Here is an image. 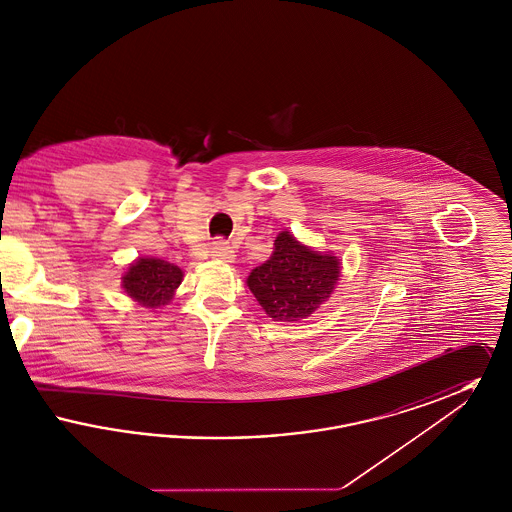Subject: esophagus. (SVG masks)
Wrapping results in <instances>:
<instances>
[{
  "instance_id": "1",
  "label": "esophagus",
  "mask_w": 512,
  "mask_h": 512,
  "mask_svg": "<svg viewBox=\"0 0 512 512\" xmlns=\"http://www.w3.org/2000/svg\"><path fill=\"white\" fill-rule=\"evenodd\" d=\"M211 255L215 257V259H220V261H232L234 259V249L230 247L228 242H224V240H215L213 244H211Z\"/></svg>"
}]
</instances>
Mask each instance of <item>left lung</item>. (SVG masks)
Returning a JSON list of instances; mask_svg holds the SVG:
<instances>
[{
    "label": "left lung",
    "instance_id": "1",
    "mask_svg": "<svg viewBox=\"0 0 512 512\" xmlns=\"http://www.w3.org/2000/svg\"><path fill=\"white\" fill-rule=\"evenodd\" d=\"M340 261L299 244L290 232L278 234L274 253L261 267L253 268L247 286L268 317L295 322L311 317L334 292Z\"/></svg>",
    "mask_w": 512,
    "mask_h": 512
}]
</instances>
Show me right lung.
<instances>
[{
    "mask_svg": "<svg viewBox=\"0 0 512 512\" xmlns=\"http://www.w3.org/2000/svg\"><path fill=\"white\" fill-rule=\"evenodd\" d=\"M182 282V270L161 259H138L122 278L124 292L144 307H161Z\"/></svg>",
    "mask_w": 512,
    "mask_h": 512,
    "instance_id": "1",
    "label": "right lung"
}]
</instances>
